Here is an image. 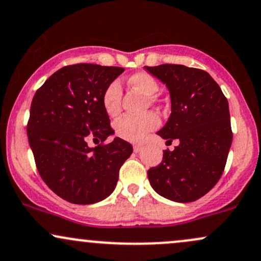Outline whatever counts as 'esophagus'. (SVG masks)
<instances>
[{
  "label": "esophagus",
  "instance_id": "obj_1",
  "mask_svg": "<svg viewBox=\"0 0 261 261\" xmlns=\"http://www.w3.org/2000/svg\"><path fill=\"white\" fill-rule=\"evenodd\" d=\"M143 146L142 145H134V152H136V153H139V152L142 151Z\"/></svg>",
  "mask_w": 261,
  "mask_h": 261
}]
</instances>
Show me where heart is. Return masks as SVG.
<instances>
[{"mask_svg": "<svg viewBox=\"0 0 261 261\" xmlns=\"http://www.w3.org/2000/svg\"><path fill=\"white\" fill-rule=\"evenodd\" d=\"M130 85L141 91L143 94L148 97H154L157 94L158 87L155 81L151 74L146 72L134 73L128 79ZM120 98H121V86L119 81H113L107 88L104 89L101 95V103L106 113L109 116H114L119 113L120 109ZM160 125L157 115L153 113H146L140 116L124 115L119 118L115 122V133L121 139L127 141H141L149 131L154 130Z\"/></svg>", "mask_w": 261, "mask_h": 261, "instance_id": "1", "label": "heart"}]
</instances>
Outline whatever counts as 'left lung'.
Masks as SVG:
<instances>
[{
  "label": "left lung",
  "instance_id": "left-lung-1",
  "mask_svg": "<svg viewBox=\"0 0 261 261\" xmlns=\"http://www.w3.org/2000/svg\"><path fill=\"white\" fill-rule=\"evenodd\" d=\"M145 68L170 95L168 121L157 135L167 145L179 142L148 170L149 184L172 201H195L217 184L226 166L233 137L228 101L206 71L169 64Z\"/></svg>",
  "mask_w": 261,
  "mask_h": 261
}]
</instances>
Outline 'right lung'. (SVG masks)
<instances>
[{
	"label": "right lung",
	"instance_id": "obj_1",
	"mask_svg": "<svg viewBox=\"0 0 261 261\" xmlns=\"http://www.w3.org/2000/svg\"><path fill=\"white\" fill-rule=\"evenodd\" d=\"M121 67L94 64L65 66L35 92L27 134L37 168L56 195L77 205L107 199L119 179V169L133 153L120 137L89 147L87 140L114 135L101 95Z\"/></svg>",
	"mask_w": 261,
	"mask_h": 261
}]
</instances>
